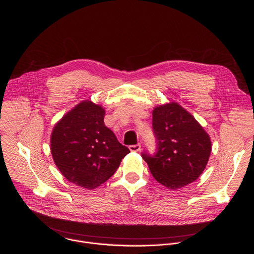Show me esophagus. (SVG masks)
I'll list each match as a JSON object with an SVG mask.
<instances>
[{
  "instance_id": "34e87169",
  "label": "esophagus",
  "mask_w": 254,
  "mask_h": 254,
  "mask_svg": "<svg viewBox=\"0 0 254 254\" xmlns=\"http://www.w3.org/2000/svg\"><path fill=\"white\" fill-rule=\"evenodd\" d=\"M128 149H129L131 152H138V151L140 150V144H139V143L131 144V146L128 147Z\"/></svg>"
}]
</instances>
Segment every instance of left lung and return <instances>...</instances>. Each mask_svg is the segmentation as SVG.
<instances>
[{"label":"left lung","mask_w":254,"mask_h":254,"mask_svg":"<svg viewBox=\"0 0 254 254\" xmlns=\"http://www.w3.org/2000/svg\"><path fill=\"white\" fill-rule=\"evenodd\" d=\"M153 131L156 153L144 151L141 158L158 182L176 190L197 180L211 153L210 137L197 121L182 106L171 102L154 110Z\"/></svg>","instance_id":"obj_1"}]
</instances>
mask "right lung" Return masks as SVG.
Wrapping results in <instances>:
<instances>
[{
	"label": "right lung",
	"instance_id": "1",
	"mask_svg": "<svg viewBox=\"0 0 254 254\" xmlns=\"http://www.w3.org/2000/svg\"><path fill=\"white\" fill-rule=\"evenodd\" d=\"M100 105L82 101L54 127L51 153L55 165L71 183L94 189L110 179L129 153L104 125Z\"/></svg>",
	"mask_w": 254,
	"mask_h": 254
}]
</instances>
